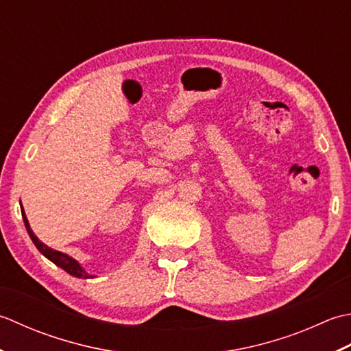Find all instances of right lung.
I'll list each match as a JSON object with an SVG mask.
<instances>
[{
    "mask_svg": "<svg viewBox=\"0 0 351 351\" xmlns=\"http://www.w3.org/2000/svg\"><path fill=\"white\" fill-rule=\"evenodd\" d=\"M23 219H24L27 232H28V234H30V238L33 241V244L36 245V248H38L42 254L47 257V259H49L53 263H56L57 267L65 269L68 274L74 276V277H78V278H92V277H94V276H90L89 273H86V271L82 268L80 263H78L75 259H73V257H69L68 254L62 253V252H57V250L49 248L48 245L44 244V242H40L38 239V236H36L30 228V224H28V219L25 217L24 209H23Z\"/></svg>",
    "mask_w": 351,
    "mask_h": 351,
    "instance_id": "1",
    "label": "right lung"
}]
</instances>
